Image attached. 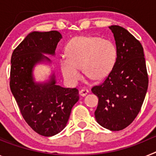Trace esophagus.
Returning a JSON list of instances; mask_svg holds the SVG:
<instances>
[{
    "label": "esophagus",
    "instance_id": "obj_1",
    "mask_svg": "<svg viewBox=\"0 0 156 156\" xmlns=\"http://www.w3.org/2000/svg\"><path fill=\"white\" fill-rule=\"evenodd\" d=\"M88 92H89V90H87V89H82V90H80V96H83V97H84V96H86L87 94H88Z\"/></svg>",
    "mask_w": 156,
    "mask_h": 156
}]
</instances>
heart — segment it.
<instances>
[{
    "label": "heart",
    "instance_id": "heart-1",
    "mask_svg": "<svg viewBox=\"0 0 156 156\" xmlns=\"http://www.w3.org/2000/svg\"><path fill=\"white\" fill-rule=\"evenodd\" d=\"M66 55L59 60L62 73L70 83H76L81 77L80 68L95 80L105 78L113 69L117 48L111 41L99 37H79L69 41Z\"/></svg>",
    "mask_w": 156,
    "mask_h": 156
}]
</instances>
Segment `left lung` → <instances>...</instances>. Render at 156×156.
I'll return each mask as SVG.
<instances>
[{
    "instance_id": "obj_1",
    "label": "left lung",
    "mask_w": 156,
    "mask_h": 156,
    "mask_svg": "<svg viewBox=\"0 0 156 156\" xmlns=\"http://www.w3.org/2000/svg\"><path fill=\"white\" fill-rule=\"evenodd\" d=\"M117 48L113 69L91 91L98 98L94 115L99 124L118 131L127 127L139 113L146 92L148 76L144 50L140 41L126 29L111 26Z\"/></svg>"
}]
</instances>
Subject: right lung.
Segmentation results:
<instances>
[{
    "instance_id": "1",
    "label": "right lung",
    "mask_w": 156,
    "mask_h": 156,
    "mask_svg": "<svg viewBox=\"0 0 156 156\" xmlns=\"http://www.w3.org/2000/svg\"><path fill=\"white\" fill-rule=\"evenodd\" d=\"M62 38L59 32H33L14 50L11 58L10 88L23 119L36 133L51 137L66 126L73 106L79 100L76 88L55 84V77L45 83H37L33 68L44 60V54L55 55Z\"/></svg>"
}]
</instances>
